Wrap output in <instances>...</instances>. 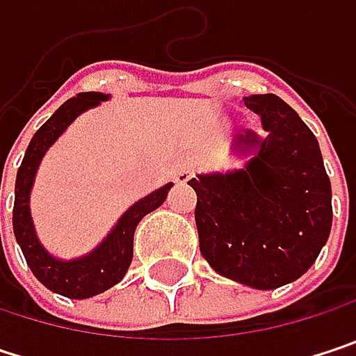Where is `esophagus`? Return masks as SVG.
<instances>
[{
    "instance_id": "esophagus-1",
    "label": "esophagus",
    "mask_w": 356,
    "mask_h": 356,
    "mask_svg": "<svg viewBox=\"0 0 356 356\" xmlns=\"http://www.w3.org/2000/svg\"><path fill=\"white\" fill-rule=\"evenodd\" d=\"M173 179H175V183H177V185H185V183L191 179V171H187V169H179Z\"/></svg>"
}]
</instances>
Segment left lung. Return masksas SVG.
I'll return each mask as SVG.
<instances>
[{
	"label": "left lung",
	"mask_w": 356,
	"mask_h": 356,
	"mask_svg": "<svg viewBox=\"0 0 356 356\" xmlns=\"http://www.w3.org/2000/svg\"><path fill=\"white\" fill-rule=\"evenodd\" d=\"M261 134L231 144L241 169L200 173L195 225L204 259L225 278L257 291L301 278L332 229V187L320 144L276 95L245 97Z\"/></svg>",
	"instance_id": "1"
}]
</instances>
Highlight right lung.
<instances>
[{"label":"right lung","instance_id":"1","mask_svg":"<svg viewBox=\"0 0 356 356\" xmlns=\"http://www.w3.org/2000/svg\"><path fill=\"white\" fill-rule=\"evenodd\" d=\"M105 101H108V95L103 92H80L65 101L33 136L16 175V197L12 216L16 241L36 278L49 291L70 299H88L101 295L115 286L119 280H123L134 257V233L138 222L146 214L156 210L167 200V193L173 187V183H167L131 204L113 225L107 237L86 255L61 259L40 243L31 214V191L40 161L82 113L99 107Z\"/></svg>","mask_w":356,"mask_h":356}]
</instances>
